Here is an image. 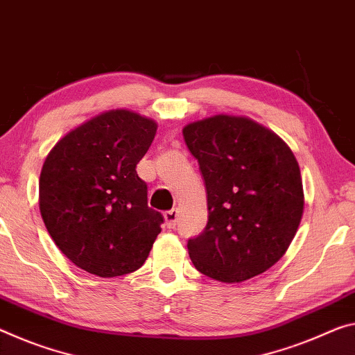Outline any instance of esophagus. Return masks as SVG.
<instances>
[{"label":"esophagus","instance_id":"1","mask_svg":"<svg viewBox=\"0 0 355 355\" xmlns=\"http://www.w3.org/2000/svg\"><path fill=\"white\" fill-rule=\"evenodd\" d=\"M177 218H178V211L175 210V208H172V210L164 213V219H166V224L168 229H173L177 226Z\"/></svg>","mask_w":355,"mask_h":355}]
</instances>
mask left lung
I'll list each match as a JSON object with an SVG mask.
<instances>
[{
	"instance_id": "obj_1",
	"label": "left lung",
	"mask_w": 355,
	"mask_h": 355,
	"mask_svg": "<svg viewBox=\"0 0 355 355\" xmlns=\"http://www.w3.org/2000/svg\"><path fill=\"white\" fill-rule=\"evenodd\" d=\"M207 188L208 221L188 240L205 277L241 283L275 266L299 229V162L277 134L245 116L215 115L183 129Z\"/></svg>"
}]
</instances>
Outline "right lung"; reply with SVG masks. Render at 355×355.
Listing matches in <instances>:
<instances>
[{
	"mask_svg": "<svg viewBox=\"0 0 355 355\" xmlns=\"http://www.w3.org/2000/svg\"><path fill=\"white\" fill-rule=\"evenodd\" d=\"M156 123L110 110L83 123L46 157L39 208L50 237L77 267L103 278L144 266L164 218L148 207L136 166Z\"/></svg>",
	"mask_w": 355,
	"mask_h": 355,
	"instance_id": "1",
	"label": "right lung"
}]
</instances>
